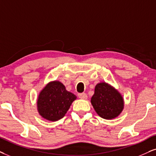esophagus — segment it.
<instances>
[{"mask_svg":"<svg viewBox=\"0 0 156 156\" xmlns=\"http://www.w3.org/2000/svg\"><path fill=\"white\" fill-rule=\"evenodd\" d=\"M78 97H79L80 99H87L88 98V96L86 95V94H85V93H82V94H78Z\"/></svg>","mask_w":156,"mask_h":156,"instance_id":"34e87169","label":"esophagus"}]
</instances>
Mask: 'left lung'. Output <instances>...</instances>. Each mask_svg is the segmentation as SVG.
I'll use <instances>...</instances> for the list:
<instances>
[{
    "label": "left lung",
    "instance_id": "8db88e82",
    "mask_svg": "<svg viewBox=\"0 0 156 156\" xmlns=\"http://www.w3.org/2000/svg\"><path fill=\"white\" fill-rule=\"evenodd\" d=\"M90 102L98 115L105 119L117 118L125 106L121 94L106 82H100L96 85Z\"/></svg>",
    "mask_w": 156,
    "mask_h": 156
}]
</instances>
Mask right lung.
<instances>
[{
	"instance_id": "1",
	"label": "right lung",
	"mask_w": 156,
	"mask_h": 156,
	"mask_svg": "<svg viewBox=\"0 0 156 156\" xmlns=\"http://www.w3.org/2000/svg\"><path fill=\"white\" fill-rule=\"evenodd\" d=\"M76 96L66 90L59 80H52L39 92L37 107L39 115L44 119L55 122L65 117Z\"/></svg>"
}]
</instances>
